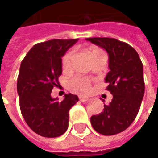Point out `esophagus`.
Returning <instances> with one entry per match:
<instances>
[{"mask_svg":"<svg viewBox=\"0 0 158 158\" xmlns=\"http://www.w3.org/2000/svg\"><path fill=\"white\" fill-rule=\"evenodd\" d=\"M79 101H82V102H85V101H86L88 100V97L87 96H85V95H79Z\"/></svg>","mask_w":158,"mask_h":158,"instance_id":"obj_1","label":"esophagus"}]
</instances>
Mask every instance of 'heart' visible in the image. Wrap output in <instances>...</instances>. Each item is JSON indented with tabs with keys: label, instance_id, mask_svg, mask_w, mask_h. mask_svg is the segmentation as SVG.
Listing matches in <instances>:
<instances>
[{
	"label": "heart",
	"instance_id": "heart-1",
	"mask_svg": "<svg viewBox=\"0 0 158 158\" xmlns=\"http://www.w3.org/2000/svg\"><path fill=\"white\" fill-rule=\"evenodd\" d=\"M98 51L97 49H93L91 51V53L93 54L94 52ZM73 52H68L64 57L62 59V66L64 69H68L71 66V63L73 59ZM71 87L74 90H78L80 92H87L91 88V81L89 79H85V78H75L71 82H70Z\"/></svg>",
	"mask_w": 158,
	"mask_h": 158
}]
</instances>
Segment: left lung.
<instances>
[{"mask_svg":"<svg viewBox=\"0 0 158 158\" xmlns=\"http://www.w3.org/2000/svg\"><path fill=\"white\" fill-rule=\"evenodd\" d=\"M87 41L103 48L108 54L105 81L113 94L103 111L91 117L94 130L104 135L121 133L131 125L138 114L144 95L143 65L138 53L127 43L109 37H91Z\"/></svg>","mask_w":158,"mask_h":158,"instance_id":"obj_1","label":"left lung"}]
</instances>
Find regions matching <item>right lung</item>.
<instances>
[{"label":"right lung","instance_id":"add662e5","mask_svg":"<svg viewBox=\"0 0 158 158\" xmlns=\"http://www.w3.org/2000/svg\"><path fill=\"white\" fill-rule=\"evenodd\" d=\"M78 39H53L36 44L21 63L17 79L20 108L25 122L44 137H57L68 128L69 110L79 101L68 94L62 101L52 98L59 85L62 57Z\"/></svg>","mask_w":158,"mask_h":158}]
</instances>
